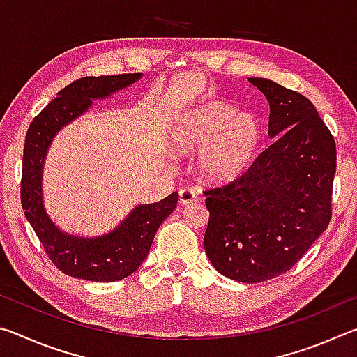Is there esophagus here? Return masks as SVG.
I'll use <instances>...</instances> for the list:
<instances>
[{
	"instance_id": "esophagus-1",
	"label": "esophagus",
	"mask_w": 357,
	"mask_h": 357,
	"mask_svg": "<svg viewBox=\"0 0 357 357\" xmlns=\"http://www.w3.org/2000/svg\"><path fill=\"white\" fill-rule=\"evenodd\" d=\"M197 202V193L192 189H181L179 190V203L181 204H190Z\"/></svg>"
}]
</instances>
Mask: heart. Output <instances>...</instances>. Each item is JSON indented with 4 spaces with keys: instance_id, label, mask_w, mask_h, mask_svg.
<instances>
[{
    "instance_id": "heart-1",
    "label": "heart",
    "mask_w": 357,
    "mask_h": 357,
    "mask_svg": "<svg viewBox=\"0 0 357 357\" xmlns=\"http://www.w3.org/2000/svg\"><path fill=\"white\" fill-rule=\"evenodd\" d=\"M259 126L250 113L211 100L181 113L168 132L174 153L198 151L197 170L209 184H227L250 167L259 144Z\"/></svg>"
}]
</instances>
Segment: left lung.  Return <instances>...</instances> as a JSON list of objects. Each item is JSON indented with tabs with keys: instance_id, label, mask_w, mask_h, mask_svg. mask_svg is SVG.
I'll use <instances>...</instances> for the list:
<instances>
[{
	"instance_id": "1",
	"label": "left lung",
	"mask_w": 357,
	"mask_h": 357,
	"mask_svg": "<svg viewBox=\"0 0 357 357\" xmlns=\"http://www.w3.org/2000/svg\"><path fill=\"white\" fill-rule=\"evenodd\" d=\"M269 102L273 143L231 183L204 190V250L228 279L259 283L287 273L332 217L335 140L312 102L266 78H247Z\"/></svg>"
}]
</instances>
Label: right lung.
I'll return each instance as SVG.
<instances>
[{
    "label": "right lung",
    "mask_w": 357,
    "mask_h": 357,
    "mask_svg": "<svg viewBox=\"0 0 357 357\" xmlns=\"http://www.w3.org/2000/svg\"><path fill=\"white\" fill-rule=\"evenodd\" d=\"M138 74L83 77L58 93L29 124L23 149L22 208L52 263L70 277L91 282H116L140 268L160 223L173 213L178 192L164 200L140 204L113 231L99 238L63 233L47 215L42 200V168L56 132L88 110L93 99H104L135 83Z\"/></svg>",
    "instance_id": "1"
}]
</instances>
